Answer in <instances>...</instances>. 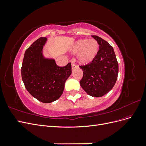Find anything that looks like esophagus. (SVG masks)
<instances>
[{
  "label": "esophagus",
  "instance_id": "esophagus-1",
  "mask_svg": "<svg viewBox=\"0 0 146 146\" xmlns=\"http://www.w3.org/2000/svg\"><path fill=\"white\" fill-rule=\"evenodd\" d=\"M77 68H78V66L74 64H72V70L77 69Z\"/></svg>",
  "mask_w": 146,
  "mask_h": 146
}]
</instances>
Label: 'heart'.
Instances as JSON below:
<instances>
[{"instance_id": "b5f03b06", "label": "heart", "mask_w": 146, "mask_h": 146, "mask_svg": "<svg viewBox=\"0 0 146 146\" xmlns=\"http://www.w3.org/2000/svg\"><path fill=\"white\" fill-rule=\"evenodd\" d=\"M99 50V44L96 39H82L75 42L70 47L72 54H78V61L82 64L91 63Z\"/></svg>"}]
</instances>
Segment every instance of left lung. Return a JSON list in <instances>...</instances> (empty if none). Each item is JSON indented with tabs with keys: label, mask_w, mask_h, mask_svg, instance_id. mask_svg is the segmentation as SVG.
<instances>
[{
	"label": "left lung",
	"mask_w": 146,
	"mask_h": 146,
	"mask_svg": "<svg viewBox=\"0 0 146 146\" xmlns=\"http://www.w3.org/2000/svg\"><path fill=\"white\" fill-rule=\"evenodd\" d=\"M92 37L98 42L99 50L90 64L80 66L83 72L80 84L88 95L100 98L107 94L115 85L119 67L113 47L99 36Z\"/></svg>",
	"instance_id": "obj_1"
}]
</instances>
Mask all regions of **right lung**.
<instances>
[{"label": "right lung", "instance_id": "1", "mask_svg": "<svg viewBox=\"0 0 146 146\" xmlns=\"http://www.w3.org/2000/svg\"><path fill=\"white\" fill-rule=\"evenodd\" d=\"M47 38L41 37L25 50L21 76L26 89L35 99L51 103L63 94L65 82L71 75V64L60 67L55 59L44 54Z\"/></svg>", "mask_w": 146, "mask_h": 146}]
</instances>
